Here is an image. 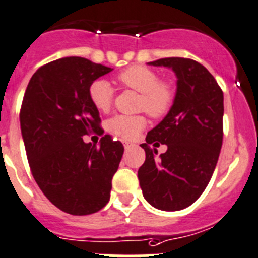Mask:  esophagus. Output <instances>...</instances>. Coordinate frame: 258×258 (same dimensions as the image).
Here are the masks:
<instances>
[{"mask_svg": "<svg viewBox=\"0 0 258 258\" xmlns=\"http://www.w3.org/2000/svg\"><path fill=\"white\" fill-rule=\"evenodd\" d=\"M131 147H132L131 143H126V142H125V143H124V148L126 149V151H127V149H129V148H131Z\"/></svg>", "mask_w": 258, "mask_h": 258, "instance_id": "1", "label": "esophagus"}]
</instances>
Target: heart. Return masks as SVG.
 <instances>
[{
  "label": "heart",
  "mask_w": 258,
  "mask_h": 258,
  "mask_svg": "<svg viewBox=\"0 0 258 258\" xmlns=\"http://www.w3.org/2000/svg\"><path fill=\"white\" fill-rule=\"evenodd\" d=\"M124 87L141 94L138 110L146 111L153 119L163 117L172 109L176 100V88L170 81H161L156 71L144 66H131L116 77ZM88 99L96 110L109 111L114 99V90L105 80H95L88 87ZM147 120L143 115H116L107 120L106 129L112 136L124 141L136 138L144 127Z\"/></svg>",
  "instance_id": "1"
}]
</instances>
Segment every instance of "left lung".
Returning a JSON list of instances; mask_svg holds the SVG:
<instances>
[{"label":"left lung","instance_id":"1","mask_svg":"<svg viewBox=\"0 0 258 258\" xmlns=\"http://www.w3.org/2000/svg\"><path fill=\"white\" fill-rule=\"evenodd\" d=\"M151 66L172 68L177 92L172 109L148 132L146 161L138 170L139 185L149 204L176 212L195 203L212 178L223 143V91L212 73L188 58H162ZM168 151L154 157L150 144Z\"/></svg>","mask_w":258,"mask_h":258}]
</instances>
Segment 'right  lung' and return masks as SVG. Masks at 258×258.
<instances>
[{"instance_id": "right-lung-1", "label": "right lung", "mask_w": 258, "mask_h": 258, "mask_svg": "<svg viewBox=\"0 0 258 258\" xmlns=\"http://www.w3.org/2000/svg\"><path fill=\"white\" fill-rule=\"evenodd\" d=\"M110 71L86 58H60L41 66L24 95L20 125L31 173L51 204L68 214H92L107 204L124 153L109 134L99 147L82 138L104 134L88 87Z\"/></svg>"}]
</instances>
